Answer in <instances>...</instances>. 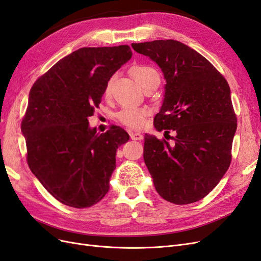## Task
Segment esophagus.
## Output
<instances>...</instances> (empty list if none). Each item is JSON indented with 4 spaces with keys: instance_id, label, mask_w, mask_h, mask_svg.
<instances>
[{
    "instance_id": "esophagus-1",
    "label": "esophagus",
    "mask_w": 261,
    "mask_h": 261,
    "mask_svg": "<svg viewBox=\"0 0 261 261\" xmlns=\"http://www.w3.org/2000/svg\"><path fill=\"white\" fill-rule=\"evenodd\" d=\"M129 136L133 140H142L143 139V136L141 134L139 133H134V132H130L129 133Z\"/></svg>"
}]
</instances>
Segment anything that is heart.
I'll use <instances>...</instances> for the list:
<instances>
[{"label": "heart", "mask_w": 261, "mask_h": 261, "mask_svg": "<svg viewBox=\"0 0 261 261\" xmlns=\"http://www.w3.org/2000/svg\"><path fill=\"white\" fill-rule=\"evenodd\" d=\"M132 74L134 79L136 80V82L142 88H145L153 80L160 79L156 70L146 65H139V66L133 67ZM111 84H112V79L108 81L105 86L103 94L106 97L110 96ZM149 113H150V110L145 107H126V108H123V109L116 114V119L119 120L120 123H122L123 125H125V126L130 129H141L143 126H145L146 119Z\"/></svg>", "instance_id": "obj_1"}]
</instances>
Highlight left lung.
I'll return each mask as SVG.
<instances>
[{
  "instance_id": "1",
  "label": "left lung",
  "mask_w": 261,
  "mask_h": 261,
  "mask_svg": "<svg viewBox=\"0 0 261 261\" xmlns=\"http://www.w3.org/2000/svg\"><path fill=\"white\" fill-rule=\"evenodd\" d=\"M132 47L155 61L166 80L164 102L153 124L173 142L146 134L143 146L156 191L178 205L200 201L231 164L238 120L227 80L201 54L178 41L133 43ZM172 130L174 138L169 136Z\"/></svg>"
}]
</instances>
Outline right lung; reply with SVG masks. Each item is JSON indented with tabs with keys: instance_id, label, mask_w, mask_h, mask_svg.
<instances>
[{
	"instance_id": "obj_1",
	"label": "right lung",
	"mask_w": 261,
	"mask_h": 261,
	"mask_svg": "<svg viewBox=\"0 0 261 261\" xmlns=\"http://www.w3.org/2000/svg\"><path fill=\"white\" fill-rule=\"evenodd\" d=\"M132 57L128 45L82 47L56 62L32 85L21 121L27 163L60 203L91 207L109 190L115 153L128 134L88 127L105 86Z\"/></svg>"
}]
</instances>
